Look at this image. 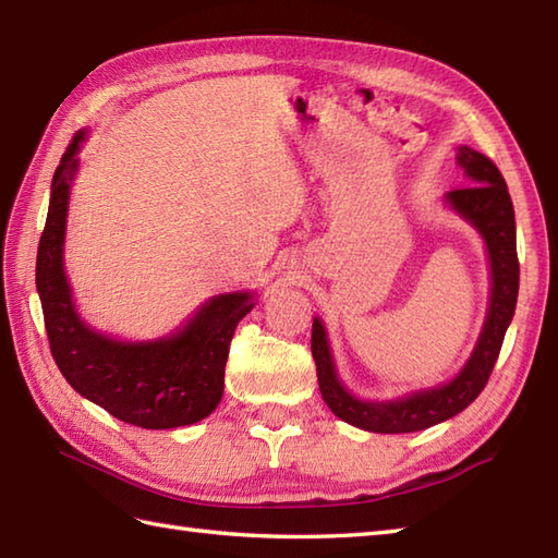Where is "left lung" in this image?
I'll list each match as a JSON object with an SVG mask.
<instances>
[{
    "mask_svg": "<svg viewBox=\"0 0 558 558\" xmlns=\"http://www.w3.org/2000/svg\"><path fill=\"white\" fill-rule=\"evenodd\" d=\"M457 161L465 175L471 178V185L447 192V202L451 209L459 211L477 228L489 254L492 290L483 332L477 338L471 359L465 361L457 378L447 385L413 392L395 401H361L354 395H349L338 380L326 328L318 318H314L311 354L316 361L320 395L335 416L361 427V430L392 435L416 433L457 416L485 390L489 373L501 352L504 335H507L515 311L518 276H521L515 254L513 202L499 168L485 154L463 145L459 147Z\"/></svg>",
    "mask_w": 558,
    "mask_h": 558,
    "instance_id": "left-lung-1",
    "label": "left lung"
}]
</instances>
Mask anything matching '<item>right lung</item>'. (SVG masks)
<instances>
[{
	"mask_svg": "<svg viewBox=\"0 0 558 558\" xmlns=\"http://www.w3.org/2000/svg\"><path fill=\"white\" fill-rule=\"evenodd\" d=\"M83 140L85 131H77L57 166L37 247L35 284L51 356L77 395L123 423L147 430L192 425L209 416L223 397L230 342L238 323L254 306L252 294H218L183 330L154 342H119L89 328L75 314L63 274L69 190Z\"/></svg>",
	"mask_w": 558,
	"mask_h": 558,
	"instance_id": "1",
	"label": "right lung"
}]
</instances>
